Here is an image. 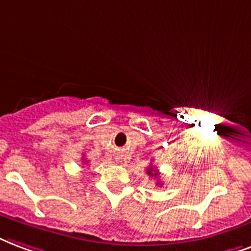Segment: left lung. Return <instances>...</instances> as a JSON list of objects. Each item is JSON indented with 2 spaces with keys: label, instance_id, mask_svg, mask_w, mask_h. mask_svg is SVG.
Returning <instances> with one entry per match:
<instances>
[{
  "label": "left lung",
  "instance_id": "left-lung-1",
  "mask_svg": "<svg viewBox=\"0 0 251 251\" xmlns=\"http://www.w3.org/2000/svg\"><path fill=\"white\" fill-rule=\"evenodd\" d=\"M147 173H148L151 177H159V172H156V168H152V167L147 169ZM160 185H161V184H160Z\"/></svg>",
  "mask_w": 251,
  "mask_h": 251
}]
</instances>
